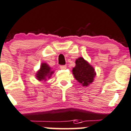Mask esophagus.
Here are the masks:
<instances>
[{
	"label": "esophagus",
	"instance_id": "1",
	"mask_svg": "<svg viewBox=\"0 0 131 131\" xmlns=\"http://www.w3.org/2000/svg\"><path fill=\"white\" fill-rule=\"evenodd\" d=\"M59 67H60L61 69H62V70H64L67 68V66L66 65H61Z\"/></svg>",
	"mask_w": 131,
	"mask_h": 131
}]
</instances>
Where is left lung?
Listing matches in <instances>:
<instances>
[{
  "mask_svg": "<svg viewBox=\"0 0 131 131\" xmlns=\"http://www.w3.org/2000/svg\"><path fill=\"white\" fill-rule=\"evenodd\" d=\"M74 78L83 86H88L93 82L96 75L94 68L84 58L80 57L75 61V67L72 69Z\"/></svg>",
  "mask_w": 131,
  "mask_h": 131,
  "instance_id": "1",
  "label": "left lung"
}]
</instances>
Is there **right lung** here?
Returning a JSON list of instances; mask_svg holds the SVG:
<instances>
[{
    "label": "right lung",
    "mask_w": 131,
    "mask_h": 131,
    "mask_svg": "<svg viewBox=\"0 0 131 131\" xmlns=\"http://www.w3.org/2000/svg\"><path fill=\"white\" fill-rule=\"evenodd\" d=\"M54 71L52 70V68L46 63H42L40 65V68L37 72L36 77L37 79L39 81L44 80L46 81L47 79H50L51 75L54 73Z\"/></svg>",
    "instance_id": "1"
}]
</instances>
